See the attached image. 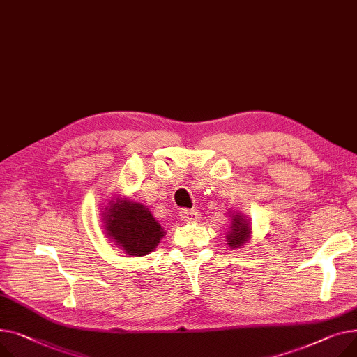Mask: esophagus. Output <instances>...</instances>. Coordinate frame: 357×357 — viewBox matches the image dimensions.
<instances>
[{"label": "esophagus", "mask_w": 357, "mask_h": 357, "mask_svg": "<svg viewBox=\"0 0 357 357\" xmlns=\"http://www.w3.org/2000/svg\"><path fill=\"white\" fill-rule=\"evenodd\" d=\"M179 217L185 222H195L199 218V213L195 209H182L179 212Z\"/></svg>", "instance_id": "34e87169"}]
</instances>
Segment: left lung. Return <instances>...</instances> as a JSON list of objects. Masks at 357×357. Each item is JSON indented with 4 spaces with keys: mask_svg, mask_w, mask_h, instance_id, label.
Masks as SVG:
<instances>
[{
    "mask_svg": "<svg viewBox=\"0 0 357 357\" xmlns=\"http://www.w3.org/2000/svg\"><path fill=\"white\" fill-rule=\"evenodd\" d=\"M231 225L227 234V244L231 250L243 248L251 240V220L238 211H229Z\"/></svg>",
    "mask_w": 357,
    "mask_h": 357,
    "instance_id": "8db88e82",
    "label": "left lung"
}]
</instances>
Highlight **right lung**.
<instances>
[{
  "mask_svg": "<svg viewBox=\"0 0 357 357\" xmlns=\"http://www.w3.org/2000/svg\"><path fill=\"white\" fill-rule=\"evenodd\" d=\"M102 209L107 238L129 257L152 252L166 234L149 208L128 197H113Z\"/></svg>",
  "mask_w": 357,
  "mask_h": 357,
  "instance_id": "right-lung-1",
  "label": "right lung"
}]
</instances>
